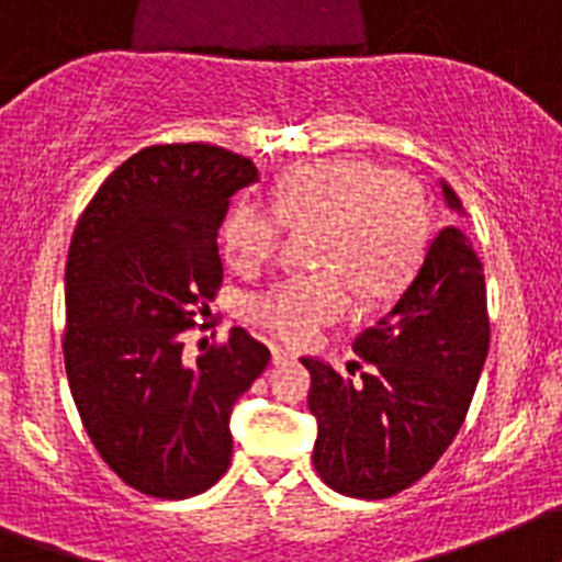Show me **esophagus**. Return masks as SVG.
Instances as JSON below:
<instances>
[{
  "instance_id": "obj_1",
  "label": "esophagus",
  "mask_w": 562,
  "mask_h": 562,
  "mask_svg": "<svg viewBox=\"0 0 562 562\" xmlns=\"http://www.w3.org/2000/svg\"><path fill=\"white\" fill-rule=\"evenodd\" d=\"M293 352H288V350H282V347H271V361L274 363H282V361H293Z\"/></svg>"
}]
</instances>
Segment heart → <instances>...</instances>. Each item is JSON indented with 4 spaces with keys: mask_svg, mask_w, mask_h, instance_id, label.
<instances>
[{
    "mask_svg": "<svg viewBox=\"0 0 562 562\" xmlns=\"http://www.w3.org/2000/svg\"><path fill=\"white\" fill-rule=\"evenodd\" d=\"M316 232L322 271L291 274L255 293V325L288 344H307L356 305L389 296L417 269L428 240V210L414 179L367 159L305 161L288 170L271 204L246 199L224 224L232 269L257 271L277 257L282 235Z\"/></svg>",
    "mask_w": 562,
    "mask_h": 562,
    "instance_id": "heart-1",
    "label": "heart"
}]
</instances>
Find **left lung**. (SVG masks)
Masks as SVG:
<instances>
[{
	"label": "left lung",
	"mask_w": 562,
	"mask_h": 562,
	"mask_svg": "<svg viewBox=\"0 0 562 562\" xmlns=\"http://www.w3.org/2000/svg\"><path fill=\"white\" fill-rule=\"evenodd\" d=\"M448 206L462 212L442 181ZM359 372L318 358L307 408L318 423L313 468L352 498H392L437 464L468 414L490 350L484 266L457 226L431 240L392 311L356 338Z\"/></svg>",
	"instance_id": "left-lung-1"
}]
</instances>
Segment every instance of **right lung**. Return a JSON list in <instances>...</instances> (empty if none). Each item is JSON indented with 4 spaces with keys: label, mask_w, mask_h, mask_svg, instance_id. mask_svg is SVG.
Instances as JSON below:
<instances>
[{
    "label": "right lung",
    "mask_w": 562,
    "mask_h": 562,
    "mask_svg": "<svg viewBox=\"0 0 562 562\" xmlns=\"http://www.w3.org/2000/svg\"><path fill=\"white\" fill-rule=\"evenodd\" d=\"M251 181L255 161L226 148L150 145L100 184L75 226L69 389L103 462L150 498L179 502L224 476L232 406L271 361L244 327L184 358V333L212 316L224 282L229 199Z\"/></svg>",
    "instance_id": "1"
}]
</instances>
